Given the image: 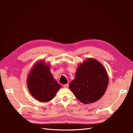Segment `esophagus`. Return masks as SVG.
I'll return each instance as SVG.
<instances>
[{
  "instance_id": "obj_1",
  "label": "esophagus",
  "mask_w": 133,
  "mask_h": 133,
  "mask_svg": "<svg viewBox=\"0 0 133 133\" xmlns=\"http://www.w3.org/2000/svg\"><path fill=\"white\" fill-rule=\"evenodd\" d=\"M68 87H69V84H64V85H63V87H64V88H68Z\"/></svg>"
}]
</instances>
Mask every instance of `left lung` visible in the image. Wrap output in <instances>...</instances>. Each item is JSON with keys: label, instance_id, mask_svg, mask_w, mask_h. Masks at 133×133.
Here are the masks:
<instances>
[{"label": "left lung", "instance_id": "obj_1", "mask_svg": "<svg viewBox=\"0 0 133 133\" xmlns=\"http://www.w3.org/2000/svg\"><path fill=\"white\" fill-rule=\"evenodd\" d=\"M108 83L107 71L102 64L94 59L88 58L78 68L69 87L79 101L89 104L102 97Z\"/></svg>", "mask_w": 133, "mask_h": 133}]
</instances>
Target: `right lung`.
<instances>
[{"mask_svg":"<svg viewBox=\"0 0 133 133\" xmlns=\"http://www.w3.org/2000/svg\"><path fill=\"white\" fill-rule=\"evenodd\" d=\"M27 85L33 97L42 102L53 99L61 87L53 78L49 65L43 62L37 63L33 68L28 75Z\"/></svg>","mask_w":133,"mask_h":133,"instance_id":"1","label":"right lung"}]
</instances>
